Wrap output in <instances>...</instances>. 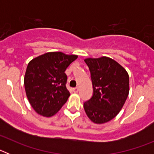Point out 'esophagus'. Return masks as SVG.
Returning <instances> with one entry per match:
<instances>
[{
	"mask_svg": "<svg viewBox=\"0 0 154 154\" xmlns=\"http://www.w3.org/2000/svg\"><path fill=\"white\" fill-rule=\"evenodd\" d=\"M73 92H79V88L78 87H75V88H73Z\"/></svg>",
	"mask_w": 154,
	"mask_h": 154,
	"instance_id": "obj_1",
	"label": "esophagus"
}]
</instances>
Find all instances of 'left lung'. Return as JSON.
Wrapping results in <instances>:
<instances>
[{
  "label": "left lung",
  "mask_w": 154,
  "mask_h": 154,
  "mask_svg": "<svg viewBox=\"0 0 154 154\" xmlns=\"http://www.w3.org/2000/svg\"><path fill=\"white\" fill-rule=\"evenodd\" d=\"M92 83V96L84 103L88 117L95 123L113 119L129 94V75L118 62L108 57L86 58Z\"/></svg>",
  "instance_id": "8db88e82"
}]
</instances>
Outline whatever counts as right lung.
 <instances>
[{
	"instance_id": "obj_1",
	"label": "right lung",
	"mask_w": 154,
	"mask_h": 154,
	"mask_svg": "<svg viewBox=\"0 0 154 154\" xmlns=\"http://www.w3.org/2000/svg\"><path fill=\"white\" fill-rule=\"evenodd\" d=\"M77 55L48 52L28 63L24 75V88L35 112L46 117L55 115L70 96L66 88L65 70Z\"/></svg>"
}]
</instances>
